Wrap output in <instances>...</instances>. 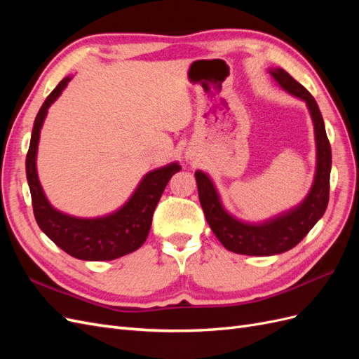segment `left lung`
<instances>
[{
    "label": "left lung",
    "mask_w": 359,
    "mask_h": 359,
    "mask_svg": "<svg viewBox=\"0 0 359 359\" xmlns=\"http://www.w3.org/2000/svg\"><path fill=\"white\" fill-rule=\"evenodd\" d=\"M273 78L292 95L307 103L313 118L314 135L318 147V168L313 187L298 208L292 210L274 220L260 224L238 222L227 214L220 203L214 184L198 170L194 173L198 193L205 219L208 222L219 241L233 253L248 256H271L287 252L302 241L311 227L323 215L330 201V173H331V145L325 132L323 118L314 97L283 69L271 70Z\"/></svg>",
    "instance_id": "8db88e82"
}]
</instances>
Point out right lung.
I'll return each instance as SVG.
<instances>
[{
  "instance_id": "add662e5",
  "label": "right lung",
  "mask_w": 359,
  "mask_h": 359,
  "mask_svg": "<svg viewBox=\"0 0 359 359\" xmlns=\"http://www.w3.org/2000/svg\"><path fill=\"white\" fill-rule=\"evenodd\" d=\"M69 81L70 78L62 79L55 86L34 119L25 161L32 211L40 229L70 256L82 260H112L133 253L145 243L161 194L173 173L181 168L177 163H172L166 168L147 173L133 196L121 210L100 219H76L53 210L37 178V144L48 107L60 97Z\"/></svg>"
}]
</instances>
